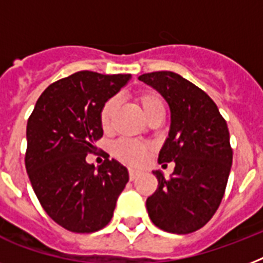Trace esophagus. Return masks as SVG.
<instances>
[{"label": "esophagus", "instance_id": "1", "mask_svg": "<svg viewBox=\"0 0 263 263\" xmlns=\"http://www.w3.org/2000/svg\"><path fill=\"white\" fill-rule=\"evenodd\" d=\"M128 172H129V179H131V180H135L140 173L139 171H135V169H129Z\"/></svg>", "mask_w": 263, "mask_h": 263}]
</instances>
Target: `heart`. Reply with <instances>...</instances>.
I'll return each mask as SVG.
<instances>
[{
    "label": "heart",
    "instance_id": "1",
    "mask_svg": "<svg viewBox=\"0 0 263 263\" xmlns=\"http://www.w3.org/2000/svg\"><path fill=\"white\" fill-rule=\"evenodd\" d=\"M136 102L139 105L140 110L144 115L146 119L150 116L157 113V111H164V105L161 101L160 95L157 94L156 91H140L139 94L135 97ZM116 110V99L110 98L107 99L106 102L103 103L102 109L99 111V121H101V127L107 131L110 128L111 119L115 115ZM150 147L148 144L142 143V142H136V140L123 139L119 140L117 143L113 144L111 153L113 156L120 160L124 164L128 165H139L142 164L146 157H147Z\"/></svg>",
    "mask_w": 263,
    "mask_h": 263
}]
</instances>
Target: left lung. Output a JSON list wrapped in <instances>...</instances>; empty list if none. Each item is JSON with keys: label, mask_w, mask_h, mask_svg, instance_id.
Segmentation results:
<instances>
[{"label": "left lung", "mask_w": 263, "mask_h": 263, "mask_svg": "<svg viewBox=\"0 0 263 263\" xmlns=\"http://www.w3.org/2000/svg\"><path fill=\"white\" fill-rule=\"evenodd\" d=\"M139 80L171 107V129L158 162H175L169 179L153 172L158 187L146 200L148 217L165 232H195L214 216L227 188L233 156L228 125L214 101L183 76L158 71Z\"/></svg>", "instance_id": "obj_1"}]
</instances>
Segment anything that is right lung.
<instances>
[{"label":"right lung","instance_id":"obj_1","mask_svg":"<svg viewBox=\"0 0 263 263\" xmlns=\"http://www.w3.org/2000/svg\"><path fill=\"white\" fill-rule=\"evenodd\" d=\"M131 75L80 71L51 83L27 121L26 169L51 220L75 233L97 232L110 222L128 171L116 160L95 169L86 157L97 152L103 103Z\"/></svg>","mask_w":263,"mask_h":263}]
</instances>
